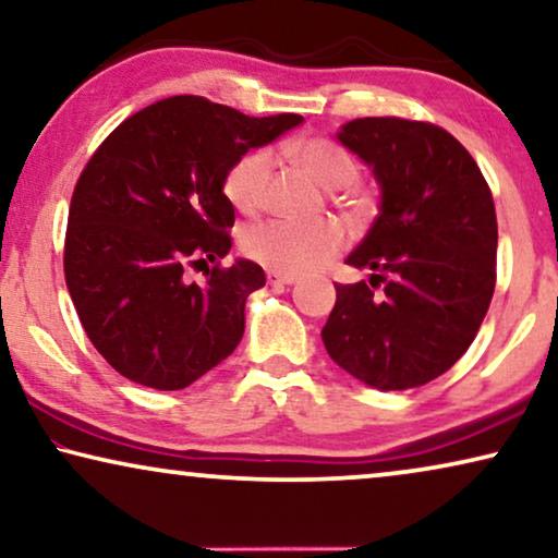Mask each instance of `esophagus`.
Instances as JSON below:
<instances>
[{
	"instance_id": "obj_1",
	"label": "esophagus",
	"mask_w": 558,
	"mask_h": 558,
	"mask_svg": "<svg viewBox=\"0 0 558 558\" xmlns=\"http://www.w3.org/2000/svg\"><path fill=\"white\" fill-rule=\"evenodd\" d=\"M266 279H269V284H294V277H289V274H279V271H269L266 274Z\"/></svg>"
}]
</instances>
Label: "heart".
Here are the masks:
<instances>
[{
	"mask_svg": "<svg viewBox=\"0 0 558 558\" xmlns=\"http://www.w3.org/2000/svg\"><path fill=\"white\" fill-rule=\"evenodd\" d=\"M289 155L327 190H345L361 178V165L338 142L327 136L289 144ZM274 157L269 149H248L223 174V195L235 210L254 213L264 205L269 190ZM348 235L335 220L317 223H287L262 220L241 233V251L251 262L279 274H307L332 262L345 246Z\"/></svg>",
	"mask_w": 558,
	"mask_h": 558,
	"instance_id": "b5f03b06",
	"label": "heart"
}]
</instances>
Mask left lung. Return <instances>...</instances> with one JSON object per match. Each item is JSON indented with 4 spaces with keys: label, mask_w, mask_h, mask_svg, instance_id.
Returning <instances> with one entry per match:
<instances>
[{
    "label": "left lung",
    "mask_w": 558,
    "mask_h": 558,
    "mask_svg": "<svg viewBox=\"0 0 558 558\" xmlns=\"http://www.w3.org/2000/svg\"><path fill=\"white\" fill-rule=\"evenodd\" d=\"M338 140L373 167L384 197L348 256L376 274L335 284L323 342L342 371L378 391L424 386L460 361L490 307L498 251L490 185L470 151L432 121L353 119Z\"/></svg>",
    "instance_id": "obj_1"
}]
</instances>
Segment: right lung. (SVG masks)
<instances>
[{"instance_id": "obj_1", "label": "right lung", "mask_w": 558, "mask_h": 558, "mask_svg": "<svg viewBox=\"0 0 558 558\" xmlns=\"http://www.w3.org/2000/svg\"><path fill=\"white\" fill-rule=\"evenodd\" d=\"M300 121L172 96L121 121L94 151L71 197L63 269L83 330L113 371L180 391L233 353L246 296L266 279L254 262L220 264L235 220L223 174ZM190 268L206 269L203 286L186 279Z\"/></svg>"}]
</instances>
